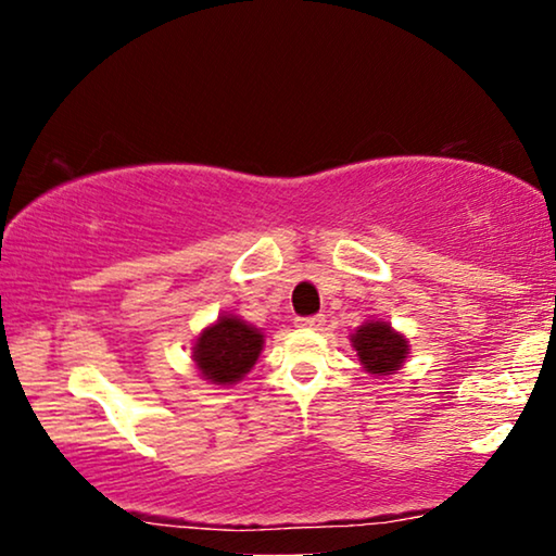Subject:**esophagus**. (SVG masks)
<instances>
[{
	"mask_svg": "<svg viewBox=\"0 0 556 556\" xmlns=\"http://www.w3.org/2000/svg\"><path fill=\"white\" fill-rule=\"evenodd\" d=\"M324 324H326V318L321 314L306 316V318H295V326H299V329H321Z\"/></svg>",
	"mask_w": 556,
	"mask_h": 556,
	"instance_id": "1",
	"label": "esophagus"
}]
</instances>
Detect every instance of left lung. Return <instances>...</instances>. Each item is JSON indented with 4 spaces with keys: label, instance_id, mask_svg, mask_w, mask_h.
Wrapping results in <instances>:
<instances>
[{
    "label": "left lung",
    "instance_id": "1",
    "mask_svg": "<svg viewBox=\"0 0 556 556\" xmlns=\"http://www.w3.org/2000/svg\"><path fill=\"white\" fill-rule=\"evenodd\" d=\"M352 346L364 371L371 377L397 375L409 356V341L405 333L392 329V324L379 321V318H369V321L356 326Z\"/></svg>",
    "mask_w": 556,
    "mask_h": 556
}]
</instances>
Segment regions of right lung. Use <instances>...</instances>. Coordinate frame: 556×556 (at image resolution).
Masks as SVG:
<instances>
[{"label":"right lung","instance_id":"right-lung-1","mask_svg":"<svg viewBox=\"0 0 556 556\" xmlns=\"http://www.w3.org/2000/svg\"><path fill=\"white\" fill-rule=\"evenodd\" d=\"M265 337L253 324L242 321L235 314L217 316L215 324L204 326L197 333L192 346V362L202 379L210 384H238L255 367L263 352Z\"/></svg>","mask_w":556,"mask_h":556}]
</instances>
